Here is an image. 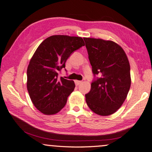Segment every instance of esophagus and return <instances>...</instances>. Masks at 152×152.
Returning <instances> with one entry per match:
<instances>
[{"label":"esophagus","instance_id":"obj_1","mask_svg":"<svg viewBox=\"0 0 152 152\" xmlns=\"http://www.w3.org/2000/svg\"><path fill=\"white\" fill-rule=\"evenodd\" d=\"M74 82H75V84L76 86H78L82 83V81H79V80H75Z\"/></svg>","mask_w":152,"mask_h":152}]
</instances>
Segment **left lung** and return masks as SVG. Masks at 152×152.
<instances>
[{"label": "left lung", "instance_id": "1", "mask_svg": "<svg viewBox=\"0 0 152 152\" xmlns=\"http://www.w3.org/2000/svg\"><path fill=\"white\" fill-rule=\"evenodd\" d=\"M94 75L86 102L96 114L106 116L122 106L131 86L130 66L126 52L117 43L100 38H84Z\"/></svg>", "mask_w": 152, "mask_h": 152}]
</instances>
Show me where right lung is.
Listing matches in <instances>:
<instances>
[{
  "instance_id": "1",
  "label": "right lung",
  "mask_w": 152,
  "mask_h": 152,
  "mask_svg": "<svg viewBox=\"0 0 152 152\" xmlns=\"http://www.w3.org/2000/svg\"><path fill=\"white\" fill-rule=\"evenodd\" d=\"M84 46L82 38L53 35L38 46L27 68V90L32 102L40 112L53 115L66 104L75 84L62 77L58 72L74 51Z\"/></svg>"
}]
</instances>
